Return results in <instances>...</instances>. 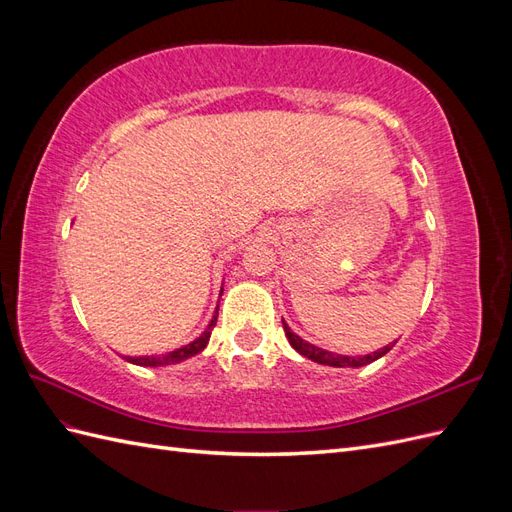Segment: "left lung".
<instances>
[{"label":"left lung","instance_id":"left-lung-1","mask_svg":"<svg viewBox=\"0 0 512 512\" xmlns=\"http://www.w3.org/2000/svg\"><path fill=\"white\" fill-rule=\"evenodd\" d=\"M284 331H286V337H288L290 346L297 350L299 354H303L305 359L314 361V363H320V365H329V367H363V365H369V363L378 361L380 356H384L386 352H389L395 346V342H393L389 346H384L382 350L365 354V356H346V354H335V352H329V350H322V348H318L314 344L305 342V339H301L297 333L290 331V327H288L286 322H284Z\"/></svg>","mask_w":512,"mask_h":512}]
</instances>
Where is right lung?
<instances>
[{
	"mask_svg": "<svg viewBox=\"0 0 512 512\" xmlns=\"http://www.w3.org/2000/svg\"><path fill=\"white\" fill-rule=\"evenodd\" d=\"M224 290V288H222ZM215 322H218V312L213 314L211 322L207 324V329L200 333L194 342H190L188 346H181L177 350H170L166 354H151V356H123L128 363L132 365H141V367H164V365H175V363H181L185 359H192V356H196L198 352H203L209 344V337H211V331L215 327Z\"/></svg>",
	"mask_w": 512,
	"mask_h": 512,
	"instance_id": "add662e5",
	"label": "right lung"
}]
</instances>
